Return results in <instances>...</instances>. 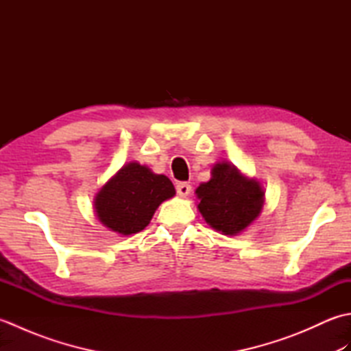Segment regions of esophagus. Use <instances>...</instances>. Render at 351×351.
<instances>
[{"instance_id":"1","label":"esophagus","mask_w":351,"mask_h":351,"mask_svg":"<svg viewBox=\"0 0 351 351\" xmlns=\"http://www.w3.org/2000/svg\"><path fill=\"white\" fill-rule=\"evenodd\" d=\"M176 191H178V195L182 196V197L189 196L190 191H191V185L189 182H180L176 185Z\"/></svg>"}]
</instances>
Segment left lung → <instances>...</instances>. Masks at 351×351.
I'll return each instance as SVG.
<instances>
[{
    "label": "left lung",
    "mask_w": 351,
    "mask_h": 351,
    "mask_svg": "<svg viewBox=\"0 0 351 351\" xmlns=\"http://www.w3.org/2000/svg\"><path fill=\"white\" fill-rule=\"evenodd\" d=\"M211 180L196 189L199 211L205 221L223 235H238L258 219L264 190L256 180L244 176L234 164L217 162Z\"/></svg>",
    "instance_id": "obj_1"
}]
</instances>
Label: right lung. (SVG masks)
<instances>
[{
	"instance_id": "obj_1",
	"label": "right lung",
	"mask_w": 351,
	"mask_h": 351,
	"mask_svg": "<svg viewBox=\"0 0 351 351\" xmlns=\"http://www.w3.org/2000/svg\"><path fill=\"white\" fill-rule=\"evenodd\" d=\"M175 196L167 176L132 161L110 178L95 196V213L104 226L121 235L143 230L164 200Z\"/></svg>"
}]
</instances>
